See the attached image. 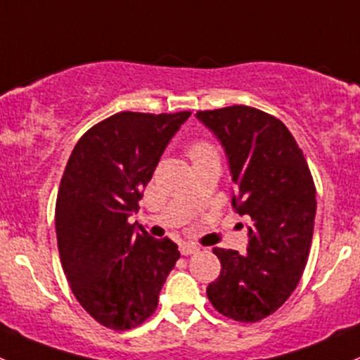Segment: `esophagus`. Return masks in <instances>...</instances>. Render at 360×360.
<instances>
[{
    "instance_id": "esophagus-1",
    "label": "esophagus",
    "mask_w": 360,
    "mask_h": 360,
    "mask_svg": "<svg viewBox=\"0 0 360 360\" xmlns=\"http://www.w3.org/2000/svg\"><path fill=\"white\" fill-rule=\"evenodd\" d=\"M180 253L184 255V257H188V255H195V253H199V248L195 246V244L184 243V244H180Z\"/></svg>"
}]
</instances>
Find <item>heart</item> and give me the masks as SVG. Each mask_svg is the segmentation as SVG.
I'll return each instance as SVG.
<instances>
[{"label":"heart","instance_id":"heart-1","mask_svg":"<svg viewBox=\"0 0 360 360\" xmlns=\"http://www.w3.org/2000/svg\"><path fill=\"white\" fill-rule=\"evenodd\" d=\"M207 153H211V149L206 146V143H195V146L191 147V158H195V155L207 154Z\"/></svg>","mask_w":360,"mask_h":360}]
</instances>
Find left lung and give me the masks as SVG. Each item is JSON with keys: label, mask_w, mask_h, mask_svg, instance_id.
<instances>
[{"label": "left lung", "mask_w": 360, "mask_h": 360, "mask_svg": "<svg viewBox=\"0 0 360 360\" xmlns=\"http://www.w3.org/2000/svg\"><path fill=\"white\" fill-rule=\"evenodd\" d=\"M224 147L236 191L232 207L251 218L248 253L213 248L220 276L207 286L225 317L257 322L298 286L316 220V185L302 149L283 121L248 105L199 110Z\"/></svg>", "instance_id": "1"}]
</instances>
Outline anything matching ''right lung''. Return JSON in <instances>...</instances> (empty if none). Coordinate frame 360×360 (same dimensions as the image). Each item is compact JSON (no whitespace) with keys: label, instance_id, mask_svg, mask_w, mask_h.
Listing matches in <instances>:
<instances>
[{"label":"right lung","instance_id":"obj_1","mask_svg":"<svg viewBox=\"0 0 360 360\" xmlns=\"http://www.w3.org/2000/svg\"><path fill=\"white\" fill-rule=\"evenodd\" d=\"M191 112H120L88 129L70 154L55 206L62 269L77 302L116 331L154 314L180 258L172 239H154L128 218L162 153Z\"/></svg>","mask_w":360,"mask_h":360}]
</instances>
